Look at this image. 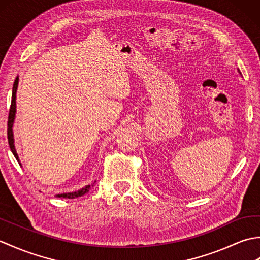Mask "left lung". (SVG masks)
<instances>
[{
  "mask_svg": "<svg viewBox=\"0 0 260 260\" xmlns=\"http://www.w3.org/2000/svg\"><path fill=\"white\" fill-rule=\"evenodd\" d=\"M239 73H240V71H239Z\"/></svg>",
  "mask_w": 260,
  "mask_h": 260,
  "instance_id": "8db88e82",
  "label": "left lung"
}]
</instances>
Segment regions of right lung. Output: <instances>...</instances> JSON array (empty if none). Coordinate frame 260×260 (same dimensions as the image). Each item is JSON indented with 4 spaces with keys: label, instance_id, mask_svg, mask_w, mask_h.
Segmentation results:
<instances>
[{
    "label": "right lung",
    "instance_id": "obj_1",
    "mask_svg": "<svg viewBox=\"0 0 260 260\" xmlns=\"http://www.w3.org/2000/svg\"><path fill=\"white\" fill-rule=\"evenodd\" d=\"M18 85H19V77H16L15 81L13 84V89H12V99H11V107H10V112H9V119H8V141H9V145L11 151H12L14 157L18 159L19 164L20 159L18 156V153L15 151L14 147V139H13V123H14V118H15V112H16V105H15V98H16V89H18ZM91 186H93V184L91 185H86L82 189L75 191V192H70V193H61V194H57L56 197L58 198H64V199H75L86 194V193L91 189Z\"/></svg>",
    "mask_w": 260,
    "mask_h": 260
}]
</instances>
